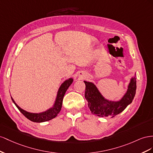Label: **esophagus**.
<instances>
[{
	"mask_svg": "<svg viewBox=\"0 0 153 153\" xmlns=\"http://www.w3.org/2000/svg\"><path fill=\"white\" fill-rule=\"evenodd\" d=\"M85 75H82V76H79V77L81 78V79H82V78H83L84 77H85Z\"/></svg>",
	"mask_w": 153,
	"mask_h": 153,
	"instance_id": "obj_1",
	"label": "esophagus"
}]
</instances>
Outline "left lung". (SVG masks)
<instances>
[{
	"instance_id": "1",
	"label": "left lung",
	"mask_w": 153,
	"mask_h": 153,
	"mask_svg": "<svg viewBox=\"0 0 153 153\" xmlns=\"http://www.w3.org/2000/svg\"><path fill=\"white\" fill-rule=\"evenodd\" d=\"M85 97L88 103V108L94 115L99 117H111V118L123 111L132 102L136 94L137 81L135 76L131 78L126 94L119 101H109L100 93L93 82L85 81Z\"/></svg>"
}]
</instances>
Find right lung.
<instances>
[{
	"instance_id": "obj_1",
	"label": "right lung",
	"mask_w": 153,
	"mask_h": 153,
	"mask_svg": "<svg viewBox=\"0 0 153 153\" xmlns=\"http://www.w3.org/2000/svg\"><path fill=\"white\" fill-rule=\"evenodd\" d=\"M73 82L72 78H69L68 79L65 80L63 83L61 85L60 87L58 89L57 95H56V98L55 100V102L54 103V105L52 106V108L48 109L47 110L41 113H30L27 111H25L23 109H22L17 105L16 103L11 97V99L13 103L15 104L16 108L19 109V111L22 113V114L30 120V121L34 122V123H43V122L49 121L52 119H54L56 116L58 115L59 111H61V109L62 107V103H63V99L65 95V92L68 88V87L71 85Z\"/></svg>"
}]
</instances>
